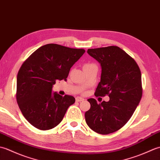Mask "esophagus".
<instances>
[{"mask_svg": "<svg viewBox=\"0 0 160 160\" xmlns=\"http://www.w3.org/2000/svg\"><path fill=\"white\" fill-rule=\"evenodd\" d=\"M76 102H82V101L84 100V98H82L77 97V98H76Z\"/></svg>", "mask_w": 160, "mask_h": 160, "instance_id": "esophagus-1", "label": "esophagus"}]
</instances>
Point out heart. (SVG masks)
<instances>
[{
    "label": "heart",
    "mask_w": 160,
    "mask_h": 160,
    "mask_svg": "<svg viewBox=\"0 0 160 160\" xmlns=\"http://www.w3.org/2000/svg\"><path fill=\"white\" fill-rule=\"evenodd\" d=\"M93 66H96L95 64H85L84 65L83 68H87V67H93Z\"/></svg>",
    "instance_id": "1"
}]
</instances>
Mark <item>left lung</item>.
Returning a JSON list of instances; mask_svg holds the SVG:
<instances>
[{
  "label": "left lung",
  "instance_id": "1",
  "mask_svg": "<svg viewBox=\"0 0 160 160\" xmlns=\"http://www.w3.org/2000/svg\"><path fill=\"white\" fill-rule=\"evenodd\" d=\"M87 53L101 66L100 82L95 96L108 95L109 101L98 104L89 98L91 108L85 120L98 133L107 135L127 124L136 109L142 96L141 72L136 62L117 46L89 49Z\"/></svg>",
  "mask_w": 160,
  "mask_h": 160
}]
</instances>
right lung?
Listing matches in <instances>:
<instances>
[{
	"label": "right lung",
	"mask_w": 160,
	"mask_h": 160,
	"mask_svg": "<svg viewBox=\"0 0 160 160\" xmlns=\"http://www.w3.org/2000/svg\"><path fill=\"white\" fill-rule=\"evenodd\" d=\"M84 52L83 49L47 44L23 62L17 75L16 100L23 116L33 127L49 130L62 120L76 100L52 92L53 85L67 80L70 69Z\"/></svg>",
	"instance_id": "1"
}]
</instances>
